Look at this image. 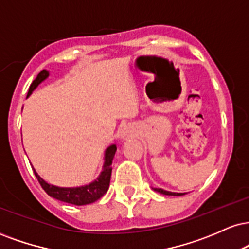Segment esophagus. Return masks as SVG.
I'll return each mask as SVG.
<instances>
[{
	"label": "esophagus",
	"mask_w": 249,
	"mask_h": 249,
	"mask_svg": "<svg viewBox=\"0 0 249 249\" xmlns=\"http://www.w3.org/2000/svg\"><path fill=\"white\" fill-rule=\"evenodd\" d=\"M127 136V132H123V138H125Z\"/></svg>",
	"instance_id": "1"
}]
</instances>
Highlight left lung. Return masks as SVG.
<instances>
[{
  "mask_svg": "<svg viewBox=\"0 0 249 249\" xmlns=\"http://www.w3.org/2000/svg\"><path fill=\"white\" fill-rule=\"evenodd\" d=\"M153 190L158 191V193L162 194V195H168V196H182V195H185L184 193H172V191H167L161 189V188H153Z\"/></svg>",
  "mask_w": 249,
  "mask_h": 249,
  "instance_id": "obj_1",
  "label": "left lung"
}]
</instances>
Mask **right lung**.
<instances>
[{
	"mask_svg": "<svg viewBox=\"0 0 249 249\" xmlns=\"http://www.w3.org/2000/svg\"><path fill=\"white\" fill-rule=\"evenodd\" d=\"M49 76V71H41L37 75V77L34 80V82L31 83V86H30L28 96H26V97H29V96L34 92L35 89L37 88L41 82H44ZM116 151V145H110L109 147L106 149V152H104L103 167H102V172L100 173V175H98V178L90 182V183L80 185V187H58V185L47 183L45 179H43L38 175V173L36 172L34 166H32V169H34L36 178H38L41 188L46 191L49 196L73 205L91 204V203L100 199L101 197L107 193V189H109L112 170V160L113 157H115Z\"/></svg>",
	"mask_w": 249,
	"mask_h": 249,
	"instance_id": "right-lung-1",
	"label": "right lung"
}]
</instances>
